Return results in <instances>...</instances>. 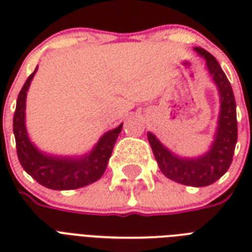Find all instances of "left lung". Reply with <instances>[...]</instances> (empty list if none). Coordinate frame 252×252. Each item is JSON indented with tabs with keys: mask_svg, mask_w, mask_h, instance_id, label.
I'll list each match as a JSON object with an SVG mask.
<instances>
[{
	"mask_svg": "<svg viewBox=\"0 0 252 252\" xmlns=\"http://www.w3.org/2000/svg\"><path fill=\"white\" fill-rule=\"evenodd\" d=\"M193 49L204 57L208 73L220 94L219 120L211 148L199 157H180L167 149L152 132H148V140L163 175L176 183L191 187H205L219 180L231 165L238 138L237 107L231 85L219 61L205 49L200 47Z\"/></svg>",
	"mask_w": 252,
	"mask_h": 252,
	"instance_id": "obj_1",
	"label": "left lung"
}]
</instances>
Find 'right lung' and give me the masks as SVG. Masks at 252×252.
I'll return each mask as SVG.
<instances>
[{"instance_id": "add662e5", "label": "right lung", "mask_w": 252, "mask_h": 252, "mask_svg": "<svg viewBox=\"0 0 252 252\" xmlns=\"http://www.w3.org/2000/svg\"><path fill=\"white\" fill-rule=\"evenodd\" d=\"M36 70L37 66L22 87L14 112L13 130L22 167L37 183L57 191L76 189L94 183L100 179V176L106 171L107 163L119 133L122 132L123 124L106 132L99 138L94 148L84 156H53L39 150L35 144L31 142L26 128V98Z\"/></svg>"}]
</instances>
